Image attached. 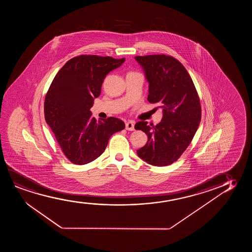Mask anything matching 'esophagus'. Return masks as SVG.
Wrapping results in <instances>:
<instances>
[{
  "label": "esophagus",
  "instance_id": "1",
  "mask_svg": "<svg viewBox=\"0 0 252 252\" xmlns=\"http://www.w3.org/2000/svg\"><path fill=\"white\" fill-rule=\"evenodd\" d=\"M126 129L127 131H133L134 130V122L131 121H127L126 123Z\"/></svg>",
  "mask_w": 252,
  "mask_h": 252
}]
</instances>
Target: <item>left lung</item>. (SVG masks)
<instances>
[{
	"instance_id": "left-lung-1",
	"label": "left lung",
	"mask_w": 252,
	"mask_h": 252,
	"mask_svg": "<svg viewBox=\"0 0 252 252\" xmlns=\"http://www.w3.org/2000/svg\"><path fill=\"white\" fill-rule=\"evenodd\" d=\"M149 83L148 100L162 110L158 124L139 121L136 130L148 137L138 157L154 166H167L179 158L193 139L201 118L200 99L189 74L169 56L135 57Z\"/></svg>"
}]
</instances>
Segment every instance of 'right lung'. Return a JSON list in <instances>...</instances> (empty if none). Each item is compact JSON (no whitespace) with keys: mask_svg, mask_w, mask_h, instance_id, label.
Returning a JSON list of instances; mask_svg holds the SVG:
<instances>
[{"mask_svg":"<svg viewBox=\"0 0 252 252\" xmlns=\"http://www.w3.org/2000/svg\"><path fill=\"white\" fill-rule=\"evenodd\" d=\"M126 59L82 55L69 60L52 81L45 100L46 123L70 162L83 165L103 153L111 136L125 128L117 118L96 121L90 108L108 73Z\"/></svg>","mask_w":252,"mask_h":252,"instance_id":"add662e5","label":"right lung"}]
</instances>
